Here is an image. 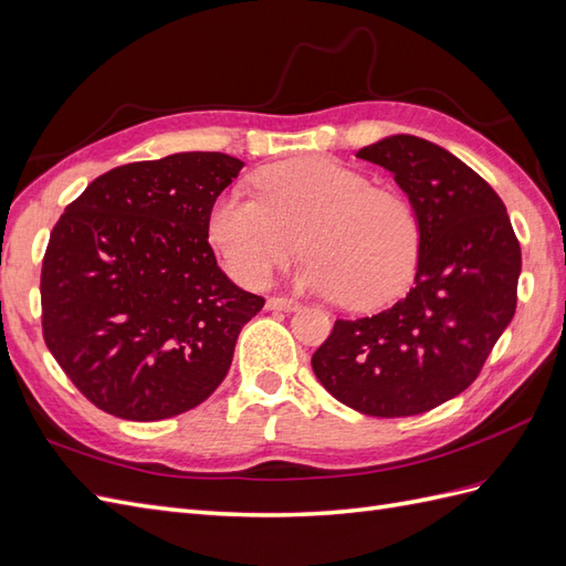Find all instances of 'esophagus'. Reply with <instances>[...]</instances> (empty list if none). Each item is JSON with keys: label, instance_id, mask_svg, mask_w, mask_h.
Returning <instances> with one entry per match:
<instances>
[{"label": "esophagus", "instance_id": "esophagus-1", "mask_svg": "<svg viewBox=\"0 0 566 566\" xmlns=\"http://www.w3.org/2000/svg\"><path fill=\"white\" fill-rule=\"evenodd\" d=\"M301 303L296 298H289V296H270L268 298V308L270 311H296Z\"/></svg>", "mask_w": 566, "mask_h": 566}]
</instances>
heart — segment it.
I'll return each mask as SVG.
<instances>
[{"label":"heart","mask_w":566,"mask_h":566,"mask_svg":"<svg viewBox=\"0 0 566 566\" xmlns=\"http://www.w3.org/2000/svg\"><path fill=\"white\" fill-rule=\"evenodd\" d=\"M258 196L227 191L212 202L208 239L245 286H263L298 251V282L368 311L409 286L421 251L411 202L327 157H298L255 174Z\"/></svg>","instance_id":"1"}]
</instances>
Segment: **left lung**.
Segmentation results:
<instances>
[{"label": "left lung", "mask_w": 566, "mask_h": 566, "mask_svg": "<svg viewBox=\"0 0 566 566\" xmlns=\"http://www.w3.org/2000/svg\"><path fill=\"white\" fill-rule=\"evenodd\" d=\"M356 157L395 174L421 227L411 292L337 321L311 358L327 392L366 416L430 411L481 373L516 311L521 245L502 198L440 145L389 136Z\"/></svg>", "instance_id": "1"}]
</instances>
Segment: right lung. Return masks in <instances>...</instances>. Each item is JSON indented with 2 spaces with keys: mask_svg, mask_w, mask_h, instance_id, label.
I'll use <instances>...</instances> for the list:
<instances>
[{
  "mask_svg": "<svg viewBox=\"0 0 566 566\" xmlns=\"http://www.w3.org/2000/svg\"><path fill=\"white\" fill-rule=\"evenodd\" d=\"M243 163L177 153L114 167L66 206L42 258V337L97 409L163 421L206 401L265 306L220 270L208 214Z\"/></svg>",
  "mask_w": 566,
  "mask_h": 566,
  "instance_id": "add662e5",
  "label": "right lung"
}]
</instances>
